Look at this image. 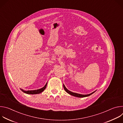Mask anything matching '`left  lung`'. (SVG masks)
<instances>
[{"label": "left lung", "mask_w": 123, "mask_h": 123, "mask_svg": "<svg viewBox=\"0 0 123 123\" xmlns=\"http://www.w3.org/2000/svg\"><path fill=\"white\" fill-rule=\"evenodd\" d=\"M63 87H64V90H65V91L68 94H69L70 95H73V96H75V97H87V96H89L91 95H92V94H93L94 92H95L90 93V94H85V95H84V94H78V93H74V92H73L71 91H68L66 87V86H65V85L63 84Z\"/></svg>", "instance_id": "1"}]
</instances>
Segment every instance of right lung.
<instances>
[{"label": "right lung", "instance_id": "right-lung-1", "mask_svg": "<svg viewBox=\"0 0 123 123\" xmlns=\"http://www.w3.org/2000/svg\"><path fill=\"white\" fill-rule=\"evenodd\" d=\"M47 83H46V84L45 85V86L44 87H43L42 88L38 89V90H33V91H24L23 89H20V90L24 93H27V94H39L41 93L42 92H43L45 89L46 88L47 86Z\"/></svg>", "mask_w": 123, "mask_h": 123}]
</instances>
